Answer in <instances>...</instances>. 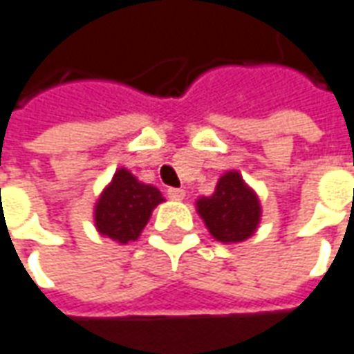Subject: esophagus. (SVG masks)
<instances>
[{
	"label": "esophagus",
	"mask_w": 354,
	"mask_h": 354,
	"mask_svg": "<svg viewBox=\"0 0 354 354\" xmlns=\"http://www.w3.org/2000/svg\"><path fill=\"white\" fill-rule=\"evenodd\" d=\"M169 197L172 201H182V199H185V189H182V187H170Z\"/></svg>",
	"instance_id": "1"
}]
</instances>
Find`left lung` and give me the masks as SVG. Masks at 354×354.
<instances>
[{
  "label": "left lung",
  "instance_id": "8db88e82",
  "mask_svg": "<svg viewBox=\"0 0 354 354\" xmlns=\"http://www.w3.org/2000/svg\"><path fill=\"white\" fill-rule=\"evenodd\" d=\"M195 211L220 243H241L249 239L263 216L259 195L237 170L224 172L212 195L195 201Z\"/></svg>",
  "mask_w": 354,
  "mask_h": 354
}]
</instances>
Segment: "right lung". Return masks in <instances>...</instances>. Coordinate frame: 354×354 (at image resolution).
Returning <instances> with one entry per match:
<instances>
[{"instance_id":"1","label":"right lung","mask_w":354,"mask_h":354,"mask_svg":"<svg viewBox=\"0 0 354 354\" xmlns=\"http://www.w3.org/2000/svg\"><path fill=\"white\" fill-rule=\"evenodd\" d=\"M162 201L165 197L155 185L140 182L128 169H117L93 205L95 230L122 245L136 241L153 209Z\"/></svg>"}]
</instances>
